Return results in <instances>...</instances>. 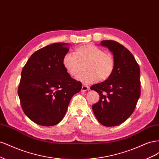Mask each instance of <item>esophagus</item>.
Here are the masks:
<instances>
[{"mask_svg":"<svg viewBox=\"0 0 159 159\" xmlns=\"http://www.w3.org/2000/svg\"><path fill=\"white\" fill-rule=\"evenodd\" d=\"M89 88L88 87V86H86V85H82V87H81V91H88V90H89Z\"/></svg>","mask_w":159,"mask_h":159,"instance_id":"1","label":"esophagus"}]
</instances>
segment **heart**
Listing matches in <instances>:
<instances>
[{
	"label": "heart",
	"instance_id": "obj_1",
	"mask_svg": "<svg viewBox=\"0 0 159 159\" xmlns=\"http://www.w3.org/2000/svg\"><path fill=\"white\" fill-rule=\"evenodd\" d=\"M87 72L80 74L77 80L88 85L99 79L105 81L109 79L115 69V60L112 55L93 44L80 47L74 53L68 52L62 59V65L68 73L73 77L79 74L82 64Z\"/></svg>",
	"mask_w": 159,
	"mask_h": 159
}]
</instances>
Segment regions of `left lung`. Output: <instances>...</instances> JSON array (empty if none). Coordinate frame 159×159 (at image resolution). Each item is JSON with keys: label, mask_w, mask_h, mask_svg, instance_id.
<instances>
[{"label": "left lung", "mask_w": 159, "mask_h": 159, "mask_svg": "<svg viewBox=\"0 0 159 159\" xmlns=\"http://www.w3.org/2000/svg\"><path fill=\"white\" fill-rule=\"evenodd\" d=\"M100 44L113 53L115 69L109 79L90 88L99 95V101L92 109L103 125L117 126L135 109L141 95L140 68L130 51L117 42L103 40Z\"/></svg>", "instance_id": "obj_1"}]
</instances>
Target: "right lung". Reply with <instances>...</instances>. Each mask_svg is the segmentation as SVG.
<instances>
[{
    "instance_id": "add662e5",
    "label": "right lung",
    "mask_w": 159,
    "mask_h": 159,
    "mask_svg": "<svg viewBox=\"0 0 159 159\" xmlns=\"http://www.w3.org/2000/svg\"><path fill=\"white\" fill-rule=\"evenodd\" d=\"M69 44L54 43L35 52L24 66L18 89L24 113L42 126H53L64 118L71 98L81 83L62 65Z\"/></svg>"
}]
</instances>
